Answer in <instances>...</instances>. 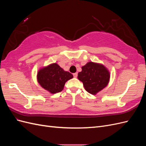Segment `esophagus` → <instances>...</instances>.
Listing matches in <instances>:
<instances>
[{"label":"esophagus","mask_w":146,"mask_h":146,"mask_svg":"<svg viewBox=\"0 0 146 146\" xmlns=\"http://www.w3.org/2000/svg\"><path fill=\"white\" fill-rule=\"evenodd\" d=\"M77 75H78V74H77V72H76V73H74V74H73V76H74V77H77Z\"/></svg>","instance_id":"34e87169"}]
</instances>
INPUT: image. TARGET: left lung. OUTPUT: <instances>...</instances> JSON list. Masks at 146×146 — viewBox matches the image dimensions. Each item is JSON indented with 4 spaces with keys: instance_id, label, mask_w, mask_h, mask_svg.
Listing matches in <instances>:
<instances>
[{
    "instance_id": "obj_1",
    "label": "left lung",
    "mask_w": 146,
    "mask_h": 146,
    "mask_svg": "<svg viewBox=\"0 0 146 146\" xmlns=\"http://www.w3.org/2000/svg\"><path fill=\"white\" fill-rule=\"evenodd\" d=\"M82 69L78 74V78L89 93L96 94L107 86L110 74L103 64L91 61L82 66Z\"/></svg>"
}]
</instances>
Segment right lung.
Returning a JSON list of instances; mask_svg holds the SVG:
<instances>
[{"label": "right lung", "mask_w": 146, "mask_h": 146, "mask_svg": "<svg viewBox=\"0 0 146 146\" xmlns=\"http://www.w3.org/2000/svg\"><path fill=\"white\" fill-rule=\"evenodd\" d=\"M73 78V75L65 71L56 63H52L38 70L37 80L44 89L51 94L62 91L65 83Z\"/></svg>", "instance_id": "add662e5"}]
</instances>
